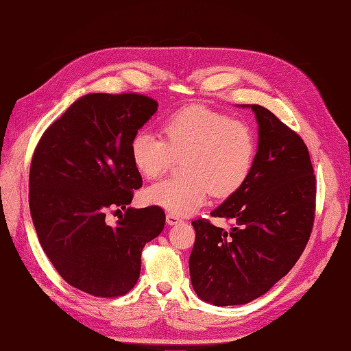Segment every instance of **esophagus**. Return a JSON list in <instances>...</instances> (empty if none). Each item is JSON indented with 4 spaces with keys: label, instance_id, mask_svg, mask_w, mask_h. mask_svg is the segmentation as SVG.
Returning <instances> with one entry per match:
<instances>
[{
    "label": "esophagus",
    "instance_id": "34e87169",
    "mask_svg": "<svg viewBox=\"0 0 351 351\" xmlns=\"http://www.w3.org/2000/svg\"><path fill=\"white\" fill-rule=\"evenodd\" d=\"M167 222H168V226H176V224H178V222H182V218H180L178 215H174V214H167Z\"/></svg>",
    "mask_w": 351,
    "mask_h": 351
}]
</instances>
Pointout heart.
Here are the masks:
<instances>
[{"mask_svg": "<svg viewBox=\"0 0 351 351\" xmlns=\"http://www.w3.org/2000/svg\"><path fill=\"white\" fill-rule=\"evenodd\" d=\"M164 139L137 132L130 141L132 162L146 178L169 171L183 158V177L164 180L146 189L147 204L169 214L189 215L208 196L227 197L246 183L256 156V137L241 120L193 105L161 123Z\"/></svg>", "mask_w": 351, "mask_h": 351, "instance_id": "heart-1", "label": "heart"}]
</instances>
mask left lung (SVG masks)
I'll return each mask as SVG.
<instances>
[{"label": "left lung", "mask_w": 351, "mask_h": 351, "mask_svg": "<svg viewBox=\"0 0 351 351\" xmlns=\"http://www.w3.org/2000/svg\"><path fill=\"white\" fill-rule=\"evenodd\" d=\"M259 143L250 176L210 212L232 219L231 231L209 219L192 222L196 240L190 280L202 300L215 306L249 303L294 267L315 221L316 177L302 137L262 105H252Z\"/></svg>", "instance_id": "obj_1"}]
</instances>
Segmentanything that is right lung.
<instances>
[{
    "label": "right lung",
    "mask_w": 351,
    "mask_h": 351,
    "mask_svg": "<svg viewBox=\"0 0 351 351\" xmlns=\"http://www.w3.org/2000/svg\"><path fill=\"white\" fill-rule=\"evenodd\" d=\"M158 110L139 93H89L39 139L29 208L42 249L62 280L95 297H119L139 280L142 250L165 226L162 208H127L142 177L130 141ZM125 208L114 226L104 217Z\"/></svg>",
    "instance_id": "obj_1"
}]
</instances>
